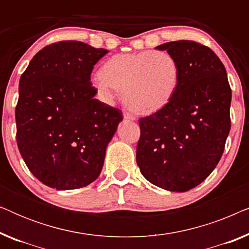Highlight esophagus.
I'll list each match as a JSON object with an SVG mask.
<instances>
[{
  "label": "esophagus",
  "mask_w": 249,
  "mask_h": 249,
  "mask_svg": "<svg viewBox=\"0 0 249 249\" xmlns=\"http://www.w3.org/2000/svg\"><path fill=\"white\" fill-rule=\"evenodd\" d=\"M124 119L128 121H135L136 117L135 115H132L131 113H129V112H124Z\"/></svg>",
  "instance_id": "1"
}]
</instances>
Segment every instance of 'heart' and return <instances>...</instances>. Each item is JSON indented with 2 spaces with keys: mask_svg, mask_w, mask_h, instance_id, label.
<instances>
[{
  "mask_svg": "<svg viewBox=\"0 0 249 249\" xmlns=\"http://www.w3.org/2000/svg\"><path fill=\"white\" fill-rule=\"evenodd\" d=\"M180 84L177 60L164 51H142L117 54L105 61L101 73L91 85L104 100L110 101L115 91L135 113L151 115L164 108L173 100Z\"/></svg>",
  "mask_w": 249,
  "mask_h": 249,
  "instance_id": "obj_1",
  "label": "heart"
}]
</instances>
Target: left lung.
Listing matches in <instances>:
<instances>
[{"label":"left lung","instance_id":"left-lung-1","mask_svg":"<svg viewBox=\"0 0 249 249\" xmlns=\"http://www.w3.org/2000/svg\"><path fill=\"white\" fill-rule=\"evenodd\" d=\"M175 57L180 84L161 111L139 120L136 160L142 175L170 192H187L215 169L229 135L231 88L223 63L193 40L156 46Z\"/></svg>","mask_w":249,"mask_h":249}]
</instances>
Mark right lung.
Returning <instances> with one entry per match:
<instances>
[{"mask_svg": "<svg viewBox=\"0 0 249 249\" xmlns=\"http://www.w3.org/2000/svg\"><path fill=\"white\" fill-rule=\"evenodd\" d=\"M108 52L78 40L40 50L19 81L17 144L30 172L56 190L78 189L100 176L122 113L102 103L90 73Z\"/></svg>", "mask_w": 249, "mask_h": 249, "instance_id": "1", "label": "right lung"}]
</instances>
